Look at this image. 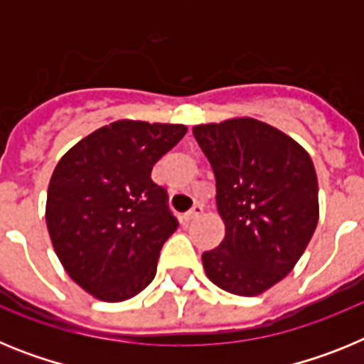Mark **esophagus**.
<instances>
[{"label": "esophagus", "mask_w": 364, "mask_h": 364, "mask_svg": "<svg viewBox=\"0 0 364 364\" xmlns=\"http://www.w3.org/2000/svg\"><path fill=\"white\" fill-rule=\"evenodd\" d=\"M202 211H204V208H202L200 204H195V205H193V208H191V210H189L188 213L184 215V218H186V220H193V218L200 217Z\"/></svg>", "instance_id": "34e87169"}]
</instances>
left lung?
<instances>
[{
    "label": "left lung",
    "mask_w": 364,
    "mask_h": 364,
    "mask_svg": "<svg viewBox=\"0 0 364 364\" xmlns=\"http://www.w3.org/2000/svg\"><path fill=\"white\" fill-rule=\"evenodd\" d=\"M217 180L226 237L202 253L222 290L259 295L294 269L319 220V186L310 154L294 138L253 118L193 129Z\"/></svg>",
    "instance_id": "1"
}]
</instances>
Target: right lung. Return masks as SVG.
Here are the masks:
<instances>
[{
    "label": "right lung",
    "instance_id": "right-lung-1",
    "mask_svg": "<svg viewBox=\"0 0 364 364\" xmlns=\"http://www.w3.org/2000/svg\"><path fill=\"white\" fill-rule=\"evenodd\" d=\"M186 125L118 120L58 162L47 193V228L58 259L100 301L134 297L154 279L160 250L178 220L153 166Z\"/></svg>",
    "mask_w": 364,
    "mask_h": 364
}]
</instances>
